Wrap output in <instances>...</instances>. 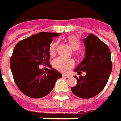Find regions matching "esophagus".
Instances as JSON below:
<instances>
[{"label":"esophagus","instance_id":"34e87169","mask_svg":"<svg viewBox=\"0 0 121 121\" xmlns=\"http://www.w3.org/2000/svg\"><path fill=\"white\" fill-rule=\"evenodd\" d=\"M63 77H65V78H69V77H70V75H63Z\"/></svg>","mask_w":121,"mask_h":121}]
</instances>
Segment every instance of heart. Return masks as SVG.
Instances as JSON below:
<instances>
[{"label":"heart","mask_w":121,"mask_h":121,"mask_svg":"<svg viewBox=\"0 0 121 121\" xmlns=\"http://www.w3.org/2000/svg\"><path fill=\"white\" fill-rule=\"evenodd\" d=\"M67 42L70 46V47L73 50H76L75 53L78 54L77 50L80 48L81 46V42L79 37L77 35H70L67 38ZM58 46V42H54L52 43L50 49H49V52L50 56H53L55 54L56 50ZM75 63L74 60L72 59H66L63 58H56L53 61V67L58 71L63 73H67L74 66Z\"/></svg>","instance_id":"heart-1"}]
</instances>
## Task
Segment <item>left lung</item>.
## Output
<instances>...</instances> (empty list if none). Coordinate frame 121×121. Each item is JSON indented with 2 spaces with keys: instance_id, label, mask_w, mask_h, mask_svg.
Returning a JSON list of instances; mask_svg holds the SVG:
<instances>
[{
  "instance_id": "left-lung-1",
  "label": "left lung",
  "mask_w": 121,
  "mask_h": 121,
  "mask_svg": "<svg viewBox=\"0 0 121 121\" xmlns=\"http://www.w3.org/2000/svg\"><path fill=\"white\" fill-rule=\"evenodd\" d=\"M86 46L85 58L75 69L85 71L86 76L76 78L77 83L71 87L73 93L81 98H91L104 88L112 69L109 48L97 36L90 34L83 40Z\"/></svg>"
}]
</instances>
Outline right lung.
Instances as JSON below:
<instances>
[{"instance_id":"right-lung-1","label":"right lung","mask_w":121,"mask_h":121,"mask_svg":"<svg viewBox=\"0 0 121 121\" xmlns=\"http://www.w3.org/2000/svg\"><path fill=\"white\" fill-rule=\"evenodd\" d=\"M60 33L40 32L19 42L10 59L14 81L22 93L30 98H40L52 90L62 74L52 68L48 72L39 65L48 64L49 49L52 38Z\"/></svg>"}]
</instances>
